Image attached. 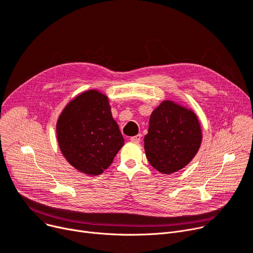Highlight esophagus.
<instances>
[{
	"instance_id": "obj_1",
	"label": "esophagus",
	"mask_w": 253,
	"mask_h": 253,
	"mask_svg": "<svg viewBox=\"0 0 253 253\" xmlns=\"http://www.w3.org/2000/svg\"><path fill=\"white\" fill-rule=\"evenodd\" d=\"M140 139H141V135L140 134H137L135 136H131L130 137V140L131 141H134V142H139Z\"/></svg>"
}]
</instances>
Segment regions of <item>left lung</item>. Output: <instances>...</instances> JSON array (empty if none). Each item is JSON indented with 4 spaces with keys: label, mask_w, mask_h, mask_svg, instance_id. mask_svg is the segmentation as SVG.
Wrapping results in <instances>:
<instances>
[{
    "label": "left lung",
    "mask_w": 253,
    "mask_h": 253,
    "mask_svg": "<svg viewBox=\"0 0 253 253\" xmlns=\"http://www.w3.org/2000/svg\"><path fill=\"white\" fill-rule=\"evenodd\" d=\"M201 127L190 110L163 101L150 118L144 150L149 163L164 174L188 165L201 144Z\"/></svg>",
    "instance_id": "8db88e82"
}]
</instances>
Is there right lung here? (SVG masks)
<instances>
[{
	"label": "right lung",
	"instance_id": "obj_1",
	"mask_svg": "<svg viewBox=\"0 0 253 253\" xmlns=\"http://www.w3.org/2000/svg\"><path fill=\"white\" fill-rule=\"evenodd\" d=\"M56 132L66 160L90 175L102 173L124 144L108 97L95 90L82 93L65 106Z\"/></svg>",
	"mask_w": 253,
	"mask_h": 253
}]
</instances>
